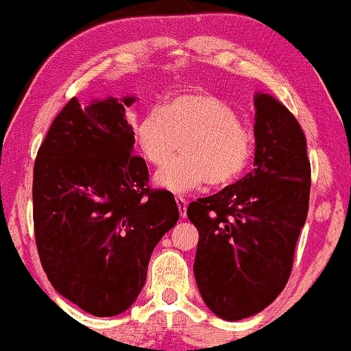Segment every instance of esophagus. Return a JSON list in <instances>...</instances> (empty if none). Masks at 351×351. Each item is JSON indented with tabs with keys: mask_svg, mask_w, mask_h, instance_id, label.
<instances>
[{
	"mask_svg": "<svg viewBox=\"0 0 351 351\" xmlns=\"http://www.w3.org/2000/svg\"><path fill=\"white\" fill-rule=\"evenodd\" d=\"M175 201H176V204H178V209H180V214H181V217H186L188 201L184 199L183 196H175Z\"/></svg>",
	"mask_w": 351,
	"mask_h": 351,
	"instance_id": "esophagus-1",
	"label": "esophagus"
}]
</instances>
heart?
Segmentation results:
<instances>
[{
	"mask_svg": "<svg viewBox=\"0 0 351 351\" xmlns=\"http://www.w3.org/2000/svg\"><path fill=\"white\" fill-rule=\"evenodd\" d=\"M135 141L143 158L154 167H163L155 175L160 188L173 193H189L206 183L227 186L245 171L253 152L250 130L239 116L216 96L186 93L175 96L162 109L152 108L135 125Z\"/></svg>",
	"mask_w": 351,
	"mask_h": 351,
	"instance_id": "obj_1",
	"label": "heart"
}]
</instances>
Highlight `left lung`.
Returning a JSON list of instances; mask_svg holds the SVG:
<instances>
[{
  "label": "left lung",
  "instance_id": "8db88e82",
  "mask_svg": "<svg viewBox=\"0 0 351 351\" xmlns=\"http://www.w3.org/2000/svg\"><path fill=\"white\" fill-rule=\"evenodd\" d=\"M255 109V168L186 210L199 232L197 288L223 320L258 314L285 289L309 209L311 163L301 125L267 93H256Z\"/></svg>",
  "mask_w": 351,
  "mask_h": 351
}]
</instances>
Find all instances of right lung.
<instances>
[{
    "label": "right lung",
    "mask_w": 351,
    "mask_h": 351,
    "mask_svg": "<svg viewBox=\"0 0 351 351\" xmlns=\"http://www.w3.org/2000/svg\"><path fill=\"white\" fill-rule=\"evenodd\" d=\"M134 96L71 98L50 125L34 163V234L55 291L96 317L132 306L155 245L180 210L167 189L149 188L132 154L125 108Z\"/></svg>",
    "instance_id": "add662e5"
}]
</instances>
